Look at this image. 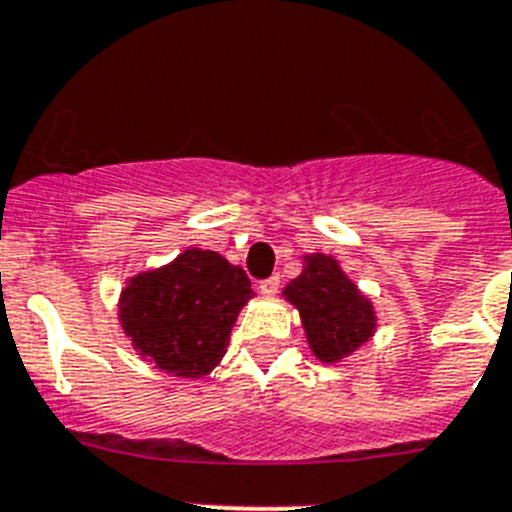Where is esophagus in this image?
I'll use <instances>...</instances> for the list:
<instances>
[{
	"instance_id": "1",
	"label": "esophagus",
	"mask_w": 512,
	"mask_h": 512,
	"mask_svg": "<svg viewBox=\"0 0 512 512\" xmlns=\"http://www.w3.org/2000/svg\"><path fill=\"white\" fill-rule=\"evenodd\" d=\"M257 290H260L262 295H275L280 290V275H270L267 280H262Z\"/></svg>"
}]
</instances>
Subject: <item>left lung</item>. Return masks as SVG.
<instances>
[{"mask_svg":"<svg viewBox=\"0 0 512 512\" xmlns=\"http://www.w3.org/2000/svg\"><path fill=\"white\" fill-rule=\"evenodd\" d=\"M283 295L300 310L310 351L323 364H338L374 336V305L331 255L305 257L303 272L285 285Z\"/></svg>","mask_w":512,"mask_h":512,"instance_id":"1","label":"left lung"}]
</instances>
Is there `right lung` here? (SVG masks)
Instances as JSON below:
<instances>
[{
	"label": "right lung",
	"instance_id": "1",
	"mask_svg": "<svg viewBox=\"0 0 512 512\" xmlns=\"http://www.w3.org/2000/svg\"><path fill=\"white\" fill-rule=\"evenodd\" d=\"M252 295L242 267L191 247L169 265L128 280L118 318L143 358L166 374L199 379L222 361L234 321Z\"/></svg>",
	"mask_w": 512,
	"mask_h": 512
}]
</instances>
